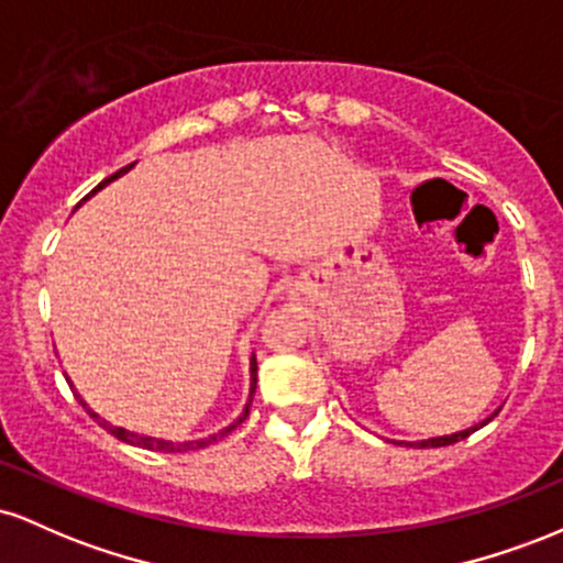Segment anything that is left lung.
<instances>
[{
  "instance_id": "obj_1",
  "label": "left lung",
  "mask_w": 563,
  "mask_h": 563,
  "mask_svg": "<svg viewBox=\"0 0 563 563\" xmlns=\"http://www.w3.org/2000/svg\"><path fill=\"white\" fill-rule=\"evenodd\" d=\"M493 416H497V410L493 412ZM493 416L484 418L482 423H474L471 429H463V431H455V434H444V437H431V439H418V442H394V444H410V448H444V444H455L461 442V439H466L468 434H474L476 429H482V426H487V421H493Z\"/></svg>"
}]
</instances>
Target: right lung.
<instances>
[{"instance_id": "right-lung-1", "label": "right lung", "mask_w": 563, "mask_h": 563, "mask_svg": "<svg viewBox=\"0 0 563 563\" xmlns=\"http://www.w3.org/2000/svg\"><path fill=\"white\" fill-rule=\"evenodd\" d=\"M129 169H134V164H129V166H124V169H119L115 174H111V177H108V179H102V183L97 185L95 190L89 192V196H95L97 190H102V187H106V185H111L113 179L124 177V174H126ZM89 196H87V198H89ZM87 198H84V200H87ZM249 365H251V367H249V371H251V389H249V402H245V407H243L241 416H238L235 421H232L230 426H224V429H219L217 434L200 437V439H185V442H172V439H161V437L137 434V431H129V429H121V426H113L111 421H106V418H100V412H95L92 407H89L87 402H84V397H81L79 391H76V386L70 384V378H68V386H70V389H74L76 399H79V402L84 405V410H87L89 416H92L95 421L102 426V429L111 431V434H113L115 439H121V442L134 444V448H142V450H153V452H187V450H200V448H206V444L217 442V439H222L224 434H230V431L235 429V426H241V423L245 421V416H249V407H251V402H254V391H256V357H254V354H251V363H249Z\"/></svg>"}]
</instances>
